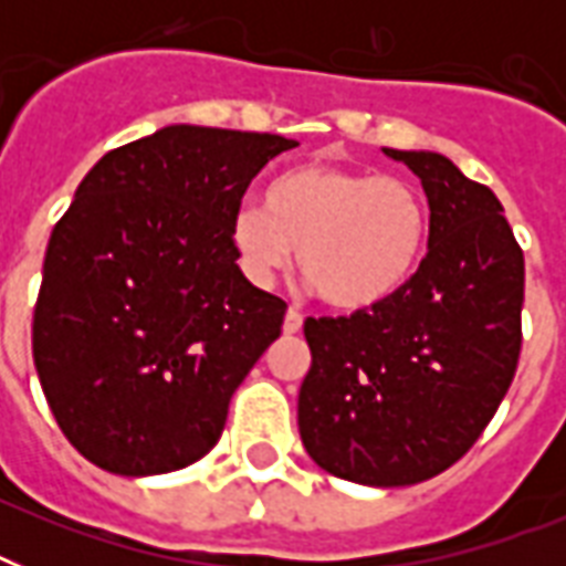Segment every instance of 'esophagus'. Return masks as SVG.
Returning <instances> with one entry per match:
<instances>
[{
	"mask_svg": "<svg viewBox=\"0 0 566 566\" xmlns=\"http://www.w3.org/2000/svg\"><path fill=\"white\" fill-rule=\"evenodd\" d=\"M284 335H296L302 328V314L296 308H291L287 314H284Z\"/></svg>",
	"mask_w": 566,
	"mask_h": 566,
	"instance_id": "obj_1",
	"label": "esophagus"
}]
</instances>
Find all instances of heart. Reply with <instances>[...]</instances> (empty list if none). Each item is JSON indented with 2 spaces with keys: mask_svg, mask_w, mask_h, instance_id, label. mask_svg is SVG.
<instances>
[{
  "mask_svg": "<svg viewBox=\"0 0 566 566\" xmlns=\"http://www.w3.org/2000/svg\"><path fill=\"white\" fill-rule=\"evenodd\" d=\"M229 240L258 287H270L300 249L302 275L332 308L367 311L396 296L420 266L429 205L402 176L302 164L273 179L264 208L231 213Z\"/></svg>",
  "mask_w": 566,
  "mask_h": 566,
  "instance_id": "b5f03b06",
  "label": "heart"
}]
</instances>
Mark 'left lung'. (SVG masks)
<instances>
[{
	"instance_id": "1",
	"label": "left lung",
	"mask_w": 566,
	"mask_h": 566,
	"mask_svg": "<svg viewBox=\"0 0 566 566\" xmlns=\"http://www.w3.org/2000/svg\"><path fill=\"white\" fill-rule=\"evenodd\" d=\"M385 155L429 196V252L376 308L305 319L300 434L326 473L402 488L467 455L509 394L526 264L491 188L438 153Z\"/></svg>"
}]
</instances>
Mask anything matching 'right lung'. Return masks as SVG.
Listing matches in <instances>:
<instances>
[{
    "label": "right lung",
    "mask_w": 566,
    "mask_h": 566,
    "mask_svg": "<svg viewBox=\"0 0 566 566\" xmlns=\"http://www.w3.org/2000/svg\"><path fill=\"white\" fill-rule=\"evenodd\" d=\"M296 140L167 126L111 149L43 261L31 353L64 438L117 475L208 455L284 305L240 273L231 213Z\"/></svg>",
    "instance_id": "right-lung-1"
}]
</instances>
